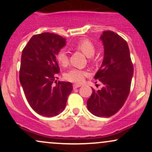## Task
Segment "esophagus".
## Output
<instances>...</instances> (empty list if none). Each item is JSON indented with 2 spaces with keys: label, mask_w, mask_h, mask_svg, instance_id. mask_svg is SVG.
<instances>
[{
  "label": "esophagus",
  "mask_w": 152,
  "mask_h": 152,
  "mask_svg": "<svg viewBox=\"0 0 152 152\" xmlns=\"http://www.w3.org/2000/svg\"><path fill=\"white\" fill-rule=\"evenodd\" d=\"M81 86V85L78 84V83H74V84L73 85V87H74V89H76V88H78V87H80Z\"/></svg>",
  "instance_id": "esophagus-1"
}]
</instances>
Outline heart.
<instances>
[{
	"mask_svg": "<svg viewBox=\"0 0 152 152\" xmlns=\"http://www.w3.org/2000/svg\"><path fill=\"white\" fill-rule=\"evenodd\" d=\"M75 48L85 54L87 57H89L90 60L96 51V46L94 43L87 38L82 39L76 43ZM56 58L61 66H66L69 64V56L64 49H61L57 52L56 54ZM87 76L88 72L86 71L78 69H71L66 73L64 78L69 81L79 83L84 81L85 77Z\"/></svg>",
	"mask_w": 152,
	"mask_h": 152,
	"instance_id": "b5f03b06",
	"label": "heart"
}]
</instances>
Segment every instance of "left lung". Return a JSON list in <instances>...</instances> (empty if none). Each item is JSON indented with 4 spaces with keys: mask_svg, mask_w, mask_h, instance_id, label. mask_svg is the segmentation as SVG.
Returning a JSON list of instances; mask_svg holds the SVG:
<instances>
[{
    "mask_svg": "<svg viewBox=\"0 0 152 152\" xmlns=\"http://www.w3.org/2000/svg\"><path fill=\"white\" fill-rule=\"evenodd\" d=\"M100 39L104 46V60L95 79L103 84L102 89L92 88L87 108L99 117H109L117 113L130 92L134 66L126 41L111 31L103 32Z\"/></svg>",
    "mask_w": 152,
    "mask_h": 152,
    "instance_id": "obj_1",
    "label": "left lung"
}]
</instances>
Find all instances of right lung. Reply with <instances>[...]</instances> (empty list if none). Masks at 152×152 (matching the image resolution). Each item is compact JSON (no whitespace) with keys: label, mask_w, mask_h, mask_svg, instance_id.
I'll use <instances>...</instances> for the list:
<instances>
[{"label":"right lung","mask_w":152,"mask_h":152,"mask_svg":"<svg viewBox=\"0 0 152 152\" xmlns=\"http://www.w3.org/2000/svg\"><path fill=\"white\" fill-rule=\"evenodd\" d=\"M65 45L62 36L43 33L33 36L22 51L19 79L26 98L36 113L47 117L63 111L73 90L70 82L53 85L60 72L56 54Z\"/></svg>","instance_id":"1"}]
</instances>
